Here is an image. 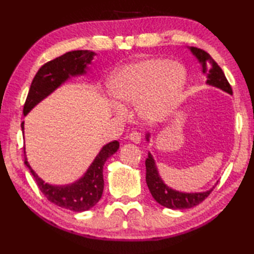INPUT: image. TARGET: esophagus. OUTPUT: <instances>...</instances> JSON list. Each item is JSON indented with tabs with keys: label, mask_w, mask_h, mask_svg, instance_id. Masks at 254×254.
<instances>
[{
	"label": "esophagus",
	"mask_w": 254,
	"mask_h": 254,
	"mask_svg": "<svg viewBox=\"0 0 254 254\" xmlns=\"http://www.w3.org/2000/svg\"><path fill=\"white\" fill-rule=\"evenodd\" d=\"M128 138H130V141H132L133 143L138 144L139 142H141V134L137 132H132L128 134Z\"/></svg>",
	"instance_id": "obj_1"
}]
</instances>
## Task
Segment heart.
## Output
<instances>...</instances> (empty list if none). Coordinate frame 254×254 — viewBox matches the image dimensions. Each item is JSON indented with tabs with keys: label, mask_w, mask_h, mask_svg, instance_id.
Segmentation results:
<instances>
[{
	"label": "heart",
	"mask_w": 254,
	"mask_h": 254,
	"mask_svg": "<svg viewBox=\"0 0 254 254\" xmlns=\"http://www.w3.org/2000/svg\"><path fill=\"white\" fill-rule=\"evenodd\" d=\"M186 82L187 73L179 64L165 59H146L119 69L109 88L117 104H137L139 116L148 122H157L175 109Z\"/></svg>",
	"instance_id": "heart-1"
}]
</instances>
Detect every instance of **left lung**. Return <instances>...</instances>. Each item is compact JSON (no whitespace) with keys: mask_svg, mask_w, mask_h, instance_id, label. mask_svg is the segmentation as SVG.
<instances>
[{"mask_svg":"<svg viewBox=\"0 0 254 254\" xmlns=\"http://www.w3.org/2000/svg\"><path fill=\"white\" fill-rule=\"evenodd\" d=\"M190 50L193 53V56L201 63L202 72L206 75L207 78L206 84L233 95V89H231V86L229 85L227 78H226L223 69L213 60V58L207 52L198 49V48L191 47ZM146 141H149V133L146 134ZM145 166H146V183L150 193H152L156 202L167 208L185 209L196 206L209 195L210 192L214 190L215 186H216L215 185L213 188H210L209 190L205 192H180L165 185V182L158 174L155 159L150 153H148V157L145 160Z\"/></svg>","mask_w":254,"mask_h":254,"instance_id":"left-lung-1","label":"left lung"}]
</instances>
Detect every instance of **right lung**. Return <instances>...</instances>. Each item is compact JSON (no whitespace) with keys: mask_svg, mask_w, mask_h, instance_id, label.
<instances>
[{"mask_svg":"<svg viewBox=\"0 0 254 254\" xmlns=\"http://www.w3.org/2000/svg\"><path fill=\"white\" fill-rule=\"evenodd\" d=\"M95 55V52L89 50L69 51L44 64L31 82L24 105V116L65 83L69 77L86 74L88 64H91ZM21 131L24 132V122L21 123ZM119 146L120 145L118 141L110 142L102 146L84 176L71 185L52 186L46 183L32 170L27 160L24 147L25 165L34 176L39 190L51 203L73 212H85L99 202L104 192L102 169L106 160L117 152Z\"/></svg>","mask_w":254,"mask_h":254,"instance_id":"right-lung-1","label":"right lung"}]
</instances>
